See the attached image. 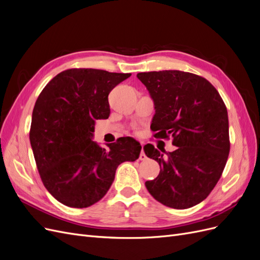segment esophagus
<instances>
[{"label":"esophagus","instance_id":"1","mask_svg":"<svg viewBox=\"0 0 260 260\" xmlns=\"http://www.w3.org/2000/svg\"><path fill=\"white\" fill-rule=\"evenodd\" d=\"M141 147H142V145H141ZM146 158H147V156H146V154H145V152H144V149L141 148V151H140V154H139V160L145 161Z\"/></svg>","mask_w":260,"mask_h":260}]
</instances>
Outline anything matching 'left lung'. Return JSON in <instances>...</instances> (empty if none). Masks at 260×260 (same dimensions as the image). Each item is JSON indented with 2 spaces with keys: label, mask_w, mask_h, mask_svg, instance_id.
I'll list each match as a JSON object with an SVG mask.
<instances>
[{
  "label": "left lung",
  "mask_w": 260,
  "mask_h": 260,
  "mask_svg": "<svg viewBox=\"0 0 260 260\" xmlns=\"http://www.w3.org/2000/svg\"><path fill=\"white\" fill-rule=\"evenodd\" d=\"M154 102L155 138L173 137L175 151L152 145L148 157L161 167L146 187L165 206L185 209L202 202L218 182L230 151L227 108L217 89L200 75L179 70L137 74Z\"/></svg>",
  "instance_id": "left-lung-1"
}]
</instances>
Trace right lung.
<instances>
[{
    "label": "right lung",
    "instance_id": "right-lung-1",
    "mask_svg": "<svg viewBox=\"0 0 260 260\" xmlns=\"http://www.w3.org/2000/svg\"><path fill=\"white\" fill-rule=\"evenodd\" d=\"M131 73L69 69L41 91L32 112L30 142L43 185L63 205L84 208L102 200L118 166L139 157L141 146L121 137L108 149L93 141L95 121L110 115L108 95Z\"/></svg>",
    "mask_w": 260,
    "mask_h": 260
}]
</instances>
